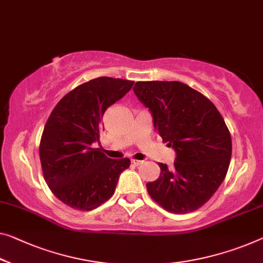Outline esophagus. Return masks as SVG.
<instances>
[{
  "label": "esophagus",
  "instance_id": "esophagus-1",
  "mask_svg": "<svg viewBox=\"0 0 263 263\" xmlns=\"http://www.w3.org/2000/svg\"><path fill=\"white\" fill-rule=\"evenodd\" d=\"M144 162V161H140V160H132V163L136 165V167H139V165H141Z\"/></svg>",
  "mask_w": 263,
  "mask_h": 263
}]
</instances>
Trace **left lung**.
<instances>
[{"label": "left lung", "instance_id": "left-lung-1", "mask_svg": "<svg viewBox=\"0 0 263 263\" xmlns=\"http://www.w3.org/2000/svg\"><path fill=\"white\" fill-rule=\"evenodd\" d=\"M133 90L176 153L173 168L159 163V179L147 183L149 195L167 212L196 211L228 172L232 137L223 118L205 96L177 81L136 82Z\"/></svg>", "mask_w": 263, "mask_h": 263}]
</instances>
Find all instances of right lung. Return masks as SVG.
I'll return each instance as SVG.
<instances>
[{
	"instance_id": "add662e5",
	"label": "right lung",
	"mask_w": 263,
	"mask_h": 263,
	"mask_svg": "<svg viewBox=\"0 0 263 263\" xmlns=\"http://www.w3.org/2000/svg\"><path fill=\"white\" fill-rule=\"evenodd\" d=\"M133 81L98 78L76 87L56 104L40 143L44 180L52 194L78 211L110 199L130 160L109 159L100 143L104 111L132 89Z\"/></svg>"
}]
</instances>
